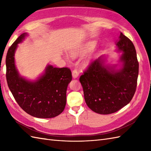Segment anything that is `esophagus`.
I'll use <instances>...</instances> for the list:
<instances>
[{"instance_id":"34e87169","label":"esophagus","mask_w":151,"mask_h":151,"mask_svg":"<svg viewBox=\"0 0 151 151\" xmlns=\"http://www.w3.org/2000/svg\"><path fill=\"white\" fill-rule=\"evenodd\" d=\"M78 75H79V73H78V70L77 69H74L73 71H72V76H73V77L74 78H76L78 76Z\"/></svg>"}]
</instances>
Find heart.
Listing matches in <instances>:
<instances>
[{
  "label": "heart",
  "instance_id": "b5f03b06",
  "mask_svg": "<svg viewBox=\"0 0 151 151\" xmlns=\"http://www.w3.org/2000/svg\"><path fill=\"white\" fill-rule=\"evenodd\" d=\"M93 47V43H88L87 45H86V50H89V49H92ZM70 54H71L72 56L75 57V56H77L78 52H75V51H72V52H70Z\"/></svg>",
  "mask_w": 151,
  "mask_h": 151
}]
</instances>
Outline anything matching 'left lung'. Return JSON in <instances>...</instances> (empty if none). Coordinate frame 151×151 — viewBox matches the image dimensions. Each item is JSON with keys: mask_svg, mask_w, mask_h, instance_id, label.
<instances>
[{"mask_svg": "<svg viewBox=\"0 0 151 151\" xmlns=\"http://www.w3.org/2000/svg\"><path fill=\"white\" fill-rule=\"evenodd\" d=\"M116 45L123 52L119 70L104 65L101 56L89 64L79 79L86 104L95 113H115L129 103L136 90L139 63L135 47L121 32Z\"/></svg>", "mask_w": 151, "mask_h": 151, "instance_id": "1", "label": "left lung"}]
</instances>
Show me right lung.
I'll use <instances>...</instances> for the list:
<instances>
[{
    "instance_id": "right-lung-1",
    "label": "right lung",
    "mask_w": 151,
    "mask_h": 151,
    "mask_svg": "<svg viewBox=\"0 0 151 151\" xmlns=\"http://www.w3.org/2000/svg\"><path fill=\"white\" fill-rule=\"evenodd\" d=\"M27 35L21 34L8 50L6 58L8 86L19 106L27 114L38 118H52L65 108L71 71L67 67L57 68L49 65L43 75L35 82L21 77L15 67L14 54L18 44Z\"/></svg>"
}]
</instances>
